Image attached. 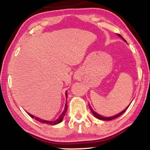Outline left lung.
I'll list each match as a JSON object with an SVG mask.
<instances>
[{
    "label": "left lung",
    "instance_id": "1",
    "mask_svg": "<svg viewBox=\"0 0 150 150\" xmlns=\"http://www.w3.org/2000/svg\"><path fill=\"white\" fill-rule=\"evenodd\" d=\"M118 35L119 37H120L123 40V41H124L126 43H127L126 42V41L125 40H124V38H123V37L121 35H120V34H118ZM132 103V102H131ZM131 104V103H130ZM130 105H129L128 106H127V107L124 109V110H122V112H119V113H118L117 115H114V116H108V117H107V116H102V115H99V114H98L97 112H96L93 110V109L92 108V107H91V105H89V104H88V106H89V108H90V110H91V112H92V113H93V115L95 116V117L96 118H98V119H99V120H113V119H115V118H118V117H119V116H121L122 115V114H124V112H125V111L127 110V109H128V106H130Z\"/></svg>",
    "mask_w": 150,
    "mask_h": 150
}]
</instances>
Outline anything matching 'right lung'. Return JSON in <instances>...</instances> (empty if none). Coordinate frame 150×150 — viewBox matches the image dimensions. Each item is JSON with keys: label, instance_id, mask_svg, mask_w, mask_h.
<instances>
[{"label": "right lung", "instance_id": "right-lung-1", "mask_svg": "<svg viewBox=\"0 0 150 150\" xmlns=\"http://www.w3.org/2000/svg\"><path fill=\"white\" fill-rule=\"evenodd\" d=\"M65 96H66V98H67V91L65 92ZM67 103H65V108H64V110H63V112L61 114V115L56 119V120H53V121H52V120H44V119L40 118L38 117H36V116H33L32 115H30V114L28 113V112H27V113H28V115L30 116H31L32 118L35 119V120L38 121V122H40L47 124H49V125H56V124H59L60 122H62L63 121V118H64V116H65L66 112H67Z\"/></svg>", "mask_w": 150, "mask_h": 150}]
</instances>
